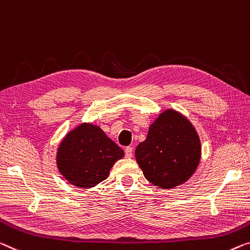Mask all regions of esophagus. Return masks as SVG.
Masks as SVG:
<instances>
[{"label":"esophagus","instance_id":"1","mask_svg":"<svg viewBox=\"0 0 250 250\" xmlns=\"http://www.w3.org/2000/svg\"><path fill=\"white\" fill-rule=\"evenodd\" d=\"M125 154L126 158H131L132 157V148L131 147H126L125 149Z\"/></svg>","mask_w":250,"mask_h":250}]
</instances>
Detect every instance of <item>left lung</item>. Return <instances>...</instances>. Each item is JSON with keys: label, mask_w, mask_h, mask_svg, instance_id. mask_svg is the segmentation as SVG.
I'll list each match as a JSON object with an SVG mask.
<instances>
[{"label": "left lung", "mask_w": 250, "mask_h": 250, "mask_svg": "<svg viewBox=\"0 0 250 250\" xmlns=\"http://www.w3.org/2000/svg\"><path fill=\"white\" fill-rule=\"evenodd\" d=\"M135 156L151 184L173 188L195 173L201 159V140L188 118L167 109L149 126L146 140L138 145Z\"/></svg>", "instance_id": "8db88e82"}]
</instances>
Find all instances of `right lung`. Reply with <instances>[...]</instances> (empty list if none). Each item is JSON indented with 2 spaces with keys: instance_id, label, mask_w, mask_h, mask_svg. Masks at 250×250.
<instances>
[{
  "instance_id": "right-lung-1",
  "label": "right lung",
  "mask_w": 250,
  "mask_h": 250,
  "mask_svg": "<svg viewBox=\"0 0 250 250\" xmlns=\"http://www.w3.org/2000/svg\"><path fill=\"white\" fill-rule=\"evenodd\" d=\"M125 151L89 122H83L66 133L56 154L57 168L69 184L89 188L109 176L110 170Z\"/></svg>"
}]
</instances>
